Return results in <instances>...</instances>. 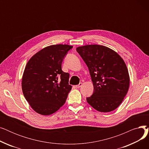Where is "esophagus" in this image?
<instances>
[{
  "instance_id": "1",
  "label": "esophagus",
  "mask_w": 149,
  "mask_h": 149,
  "mask_svg": "<svg viewBox=\"0 0 149 149\" xmlns=\"http://www.w3.org/2000/svg\"><path fill=\"white\" fill-rule=\"evenodd\" d=\"M81 86H83V83H79V84H78V85H76L75 86V87L77 88H80Z\"/></svg>"
}]
</instances>
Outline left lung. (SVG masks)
<instances>
[{
  "instance_id": "8db88e82",
  "label": "left lung",
  "mask_w": 149,
  "mask_h": 149,
  "mask_svg": "<svg viewBox=\"0 0 149 149\" xmlns=\"http://www.w3.org/2000/svg\"><path fill=\"white\" fill-rule=\"evenodd\" d=\"M91 77L94 92L86 98L95 110L109 112L118 107L126 95L130 83L128 69L120 55L108 47L87 45L76 48Z\"/></svg>"
}]
</instances>
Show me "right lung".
Segmentation results:
<instances>
[{
	"label": "right lung",
	"instance_id": "obj_1",
	"mask_svg": "<svg viewBox=\"0 0 149 149\" xmlns=\"http://www.w3.org/2000/svg\"><path fill=\"white\" fill-rule=\"evenodd\" d=\"M68 45H53L37 52L28 61L23 72L22 89L25 99L38 114L49 115L63 105L72 86L69 75L61 70Z\"/></svg>",
	"mask_w": 149,
	"mask_h": 149
}]
</instances>
